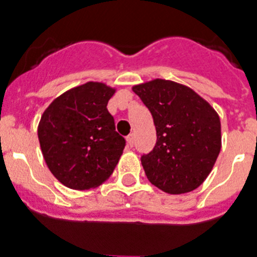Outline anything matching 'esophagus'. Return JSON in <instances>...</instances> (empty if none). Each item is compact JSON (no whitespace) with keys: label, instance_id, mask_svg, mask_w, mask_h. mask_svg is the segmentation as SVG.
I'll use <instances>...</instances> for the list:
<instances>
[{"label":"esophagus","instance_id":"1","mask_svg":"<svg viewBox=\"0 0 257 257\" xmlns=\"http://www.w3.org/2000/svg\"><path fill=\"white\" fill-rule=\"evenodd\" d=\"M126 142H128V146H133V144H135V136L129 135L126 137Z\"/></svg>","mask_w":257,"mask_h":257}]
</instances>
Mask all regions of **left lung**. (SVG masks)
I'll use <instances>...</instances> for the list:
<instances>
[{"instance_id": "8db88e82", "label": "left lung", "mask_w": 257, "mask_h": 257, "mask_svg": "<svg viewBox=\"0 0 257 257\" xmlns=\"http://www.w3.org/2000/svg\"><path fill=\"white\" fill-rule=\"evenodd\" d=\"M152 112L157 142L141 155L149 182L171 195L204 183L221 150V122L206 100L187 86L154 79L133 87Z\"/></svg>"}]
</instances>
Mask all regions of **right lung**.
<instances>
[{"mask_svg":"<svg viewBox=\"0 0 257 257\" xmlns=\"http://www.w3.org/2000/svg\"><path fill=\"white\" fill-rule=\"evenodd\" d=\"M115 90L87 82L56 98L38 128L43 157L60 183L72 189L95 188L115 170L125 148L107 103Z\"/></svg>","mask_w":257,"mask_h":257,"instance_id":"1","label":"right lung"}]
</instances>
